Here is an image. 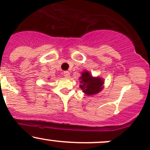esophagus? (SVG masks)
Wrapping results in <instances>:
<instances>
[{
    "mask_svg": "<svg viewBox=\"0 0 150 150\" xmlns=\"http://www.w3.org/2000/svg\"><path fill=\"white\" fill-rule=\"evenodd\" d=\"M63 75H64V76L65 77H67V78H69L70 76V74L68 71H65L64 73H63Z\"/></svg>",
    "mask_w": 150,
    "mask_h": 150,
    "instance_id": "esophagus-1",
    "label": "esophagus"
}]
</instances>
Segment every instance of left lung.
<instances>
[{
  "instance_id": "8db88e82",
  "label": "left lung",
  "mask_w": 150,
  "mask_h": 150,
  "mask_svg": "<svg viewBox=\"0 0 150 150\" xmlns=\"http://www.w3.org/2000/svg\"><path fill=\"white\" fill-rule=\"evenodd\" d=\"M79 79L80 80V89L87 96L97 94L104 89V79L98 76L93 77L87 70H84L81 73V76Z\"/></svg>"
}]
</instances>
